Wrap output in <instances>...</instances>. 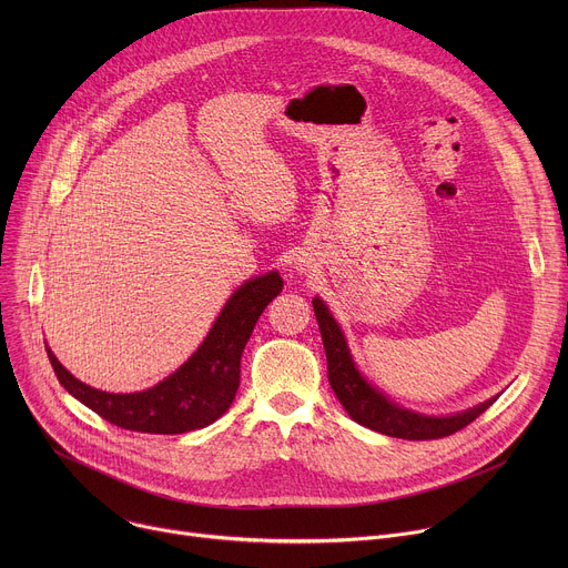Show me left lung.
Masks as SVG:
<instances>
[{
	"label": "left lung",
	"instance_id": "left-lung-1",
	"mask_svg": "<svg viewBox=\"0 0 568 568\" xmlns=\"http://www.w3.org/2000/svg\"><path fill=\"white\" fill-rule=\"evenodd\" d=\"M312 307L316 314L323 348H326L328 382L348 416L362 427L404 440H434L460 432L497 402V397H490L454 416H425L399 407V404L390 402L379 388L368 384L366 377L357 371L346 337L326 303L314 296Z\"/></svg>",
	"mask_w": 568,
	"mask_h": 568
}]
</instances>
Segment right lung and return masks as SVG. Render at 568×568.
Instances as JSON below:
<instances>
[{
	"mask_svg": "<svg viewBox=\"0 0 568 568\" xmlns=\"http://www.w3.org/2000/svg\"><path fill=\"white\" fill-rule=\"evenodd\" d=\"M283 290L278 272L242 283L200 348L171 377L139 393H105L75 379L47 346L58 382L108 423L141 434H186L215 423L240 386V357L258 316Z\"/></svg>",
	"mask_w": 568,
	"mask_h": 568,
	"instance_id": "right-lung-1",
	"label": "right lung"
}]
</instances>
